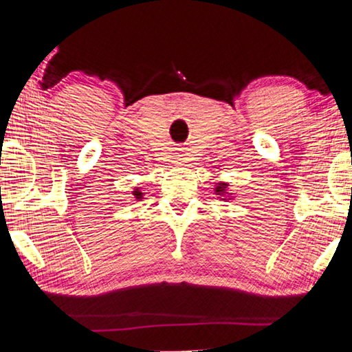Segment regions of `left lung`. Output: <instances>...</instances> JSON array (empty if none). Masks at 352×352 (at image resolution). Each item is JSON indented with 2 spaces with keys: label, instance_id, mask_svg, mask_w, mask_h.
<instances>
[{
  "label": "left lung",
  "instance_id": "1",
  "mask_svg": "<svg viewBox=\"0 0 352 352\" xmlns=\"http://www.w3.org/2000/svg\"><path fill=\"white\" fill-rule=\"evenodd\" d=\"M225 188H227V185L222 184L220 186H217V188H215V191H217V193H225Z\"/></svg>",
  "mask_w": 352,
  "mask_h": 352
}]
</instances>
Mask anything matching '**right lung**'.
I'll return each instance as SVG.
<instances>
[{"label": "right lung", "mask_w": 352, "mask_h": 352, "mask_svg": "<svg viewBox=\"0 0 352 352\" xmlns=\"http://www.w3.org/2000/svg\"><path fill=\"white\" fill-rule=\"evenodd\" d=\"M133 195H135V198H137V199H142V196H143V193H142V191H140L138 188L133 191Z\"/></svg>", "instance_id": "1"}]
</instances>
